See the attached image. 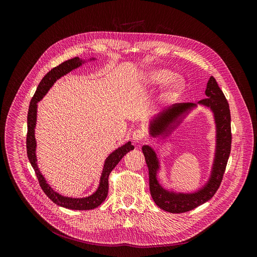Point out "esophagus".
Here are the masks:
<instances>
[{
  "label": "esophagus",
  "instance_id": "obj_1",
  "mask_svg": "<svg viewBox=\"0 0 257 257\" xmlns=\"http://www.w3.org/2000/svg\"><path fill=\"white\" fill-rule=\"evenodd\" d=\"M132 137H133V139H134L135 141L139 142V141H141V140H143V139L145 138V132H144L142 129H139V128H138V129H136V130L133 131Z\"/></svg>",
  "mask_w": 257,
  "mask_h": 257
}]
</instances>
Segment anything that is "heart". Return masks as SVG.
Returning a JSON list of instances; mask_svg holds the SVG:
<instances>
[{
	"mask_svg": "<svg viewBox=\"0 0 257 257\" xmlns=\"http://www.w3.org/2000/svg\"><path fill=\"white\" fill-rule=\"evenodd\" d=\"M171 78H172V73H170L168 71H156L152 74L151 80H152V82H155V83H162V82H166V81L170 80ZM180 87H181V82L176 80L174 82V84L171 86V88L167 91L166 97L172 98L176 94V92L180 89Z\"/></svg>",
	"mask_w": 257,
	"mask_h": 257,
	"instance_id": "heart-1",
	"label": "heart"
}]
</instances>
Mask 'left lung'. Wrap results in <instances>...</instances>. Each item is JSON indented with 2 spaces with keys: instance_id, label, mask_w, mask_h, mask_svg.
<instances>
[{
  "instance_id": "left-lung-1",
  "label": "left lung",
  "mask_w": 257,
  "mask_h": 257,
  "mask_svg": "<svg viewBox=\"0 0 257 257\" xmlns=\"http://www.w3.org/2000/svg\"><path fill=\"white\" fill-rule=\"evenodd\" d=\"M206 98L199 100V103L204 104L212 109L216 123V153L212 169L211 177L207 185L200 191L192 194H176L164 189L157 180V170L159 162L156 153L148 145L142 146V152L145 157L146 165L149 167L150 174V190L156 204L162 209L172 213H182L194 209L195 207L208 201L217 191L221 185L227 163L231 153L232 132H231V113L229 102L219 88L215 78L211 76L207 82L205 89ZM194 106L193 103H177L168 107L162 115L154 121L152 126V134H159L170 131V128L175 127L172 123L182 113Z\"/></svg>"
}]
</instances>
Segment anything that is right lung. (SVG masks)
Wrapping results in <instances>:
<instances>
[{
  "label": "right lung",
  "instance_id": "obj_1",
  "mask_svg": "<svg viewBox=\"0 0 257 257\" xmlns=\"http://www.w3.org/2000/svg\"><path fill=\"white\" fill-rule=\"evenodd\" d=\"M82 64V60L79 58H73L71 60L65 61L59 66L53 68L50 72H48L45 77L40 82L38 88L34 95L31 98L28 114H27V136H26V150H27V157L28 160L38 177L40 185L43 191L47 194V196L56 204L69 208V209H75V210H89L97 207L100 205L103 200L107 196L108 191V177L113 169L118 165V163L122 160V158L130 151L134 150V146L128 142L125 145L121 146L114 153L109 155L104 163L103 171L100 177L99 186L97 190L90 196L84 198H70L64 197L59 193L55 192L45 180L44 176L41 174L38 164H36V156H35V148H36V141L34 137V128L36 124V107H38V102L44 97V95L48 92V90L52 87V85L56 82L57 79L67 74L68 72L72 71L79 67Z\"/></svg>",
  "mask_w": 257,
  "mask_h": 257
}]
</instances>
